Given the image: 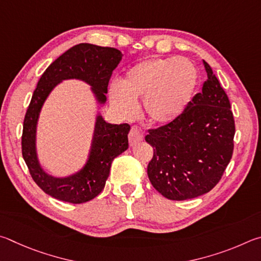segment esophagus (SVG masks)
<instances>
[{
	"instance_id": "1",
	"label": "esophagus",
	"mask_w": 261,
	"mask_h": 261,
	"mask_svg": "<svg viewBox=\"0 0 261 261\" xmlns=\"http://www.w3.org/2000/svg\"><path fill=\"white\" fill-rule=\"evenodd\" d=\"M128 140H129L130 145H135L136 143H139L143 140V132L141 130L138 126H133L130 128Z\"/></svg>"
}]
</instances>
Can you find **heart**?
Masks as SVG:
<instances>
[{
  "mask_svg": "<svg viewBox=\"0 0 261 261\" xmlns=\"http://www.w3.org/2000/svg\"><path fill=\"white\" fill-rule=\"evenodd\" d=\"M198 74L186 59L149 58L128 68L119 85L110 88V100L123 116L135 112L143 98V111L154 125H168L185 113L193 99Z\"/></svg>",
  "mask_w": 261,
  "mask_h": 261,
  "instance_id": "b5f03b06",
  "label": "heart"
}]
</instances>
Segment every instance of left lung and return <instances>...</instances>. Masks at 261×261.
<instances>
[{
  "instance_id": "left-lung-1",
  "label": "left lung",
  "mask_w": 261,
  "mask_h": 261,
  "mask_svg": "<svg viewBox=\"0 0 261 261\" xmlns=\"http://www.w3.org/2000/svg\"><path fill=\"white\" fill-rule=\"evenodd\" d=\"M207 79L185 113L174 122L149 129L153 148L149 180L172 200L208 193L222 177L234 151L235 121L227 94L204 62Z\"/></svg>"
}]
</instances>
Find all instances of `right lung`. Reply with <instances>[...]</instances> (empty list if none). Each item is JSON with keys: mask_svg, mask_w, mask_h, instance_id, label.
<instances>
[{"mask_svg": "<svg viewBox=\"0 0 261 261\" xmlns=\"http://www.w3.org/2000/svg\"><path fill=\"white\" fill-rule=\"evenodd\" d=\"M122 55L116 48L80 43L50 64L40 77L27 109L21 135V152L32 179L51 197L72 204L95 198L104 189L113 159L128 148V123L111 125L98 116L86 165L67 177H55L41 168L35 151L36 122L41 108L55 86L62 80L80 79L93 87L98 103L107 100L108 86Z\"/></svg>", "mask_w": 261, "mask_h": 261, "instance_id": "right-lung-1", "label": "right lung"}]
</instances>
